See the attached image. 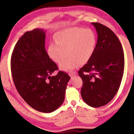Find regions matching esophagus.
<instances>
[{
	"instance_id": "34e87169",
	"label": "esophagus",
	"mask_w": 134,
	"mask_h": 134,
	"mask_svg": "<svg viewBox=\"0 0 134 134\" xmlns=\"http://www.w3.org/2000/svg\"><path fill=\"white\" fill-rule=\"evenodd\" d=\"M69 75L71 77H72L74 75H75V72H69Z\"/></svg>"
}]
</instances>
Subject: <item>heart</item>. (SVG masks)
Masks as SVG:
<instances>
[{"instance_id": "1", "label": "heart", "mask_w": 134, "mask_h": 134, "mask_svg": "<svg viewBox=\"0 0 134 134\" xmlns=\"http://www.w3.org/2000/svg\"><path fill=\"white\" fill-rule=\"evenodd\" d=\"M55 42L48 47V54L56 63H60L66 55L67 56L59 64L61 70L71 71L80 64H84L94 54L97 36L90 28L74 27L56 32Z\"/></svg>"}]
</instances>
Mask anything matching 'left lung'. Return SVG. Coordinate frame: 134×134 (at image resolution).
Listing matches in <instances>:
<instances>
[{"instance_id":"8db88e82","label":"left lung","mask_w":134,"mask_h":134,"mask_svg":"<svg viewBox=\"0 0 134 134\" xmlns=\"http://www.w3.org/2000/svg\"><path fill=\"white\" fill-rule=\"evenodd\" d=\"M98 38L94 54L78 71L83 80L81 96L92 107L107 104L120 88L124 71L122 45L111 30L99 23H92Z\"/></svg>"}]
</instances>
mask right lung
Listing matches in <instances>:
<instances>
[{
  "label": "right lung",
  "mask_w": 134,
  "mask_h": 134,
  "mask_svg": "<svg viewBox=\"0 0 134 134\" xmlns=\"http://www.w3.org/2000/svg\"><path fill=\"white\" fill-rule=\"evenodd\" d=\"M46 34L43 29L26 32L16 43L10 61L16 89L25 102L43 113L55 111L64 100L70 77L59 71L44 47Z\"/></svg>",
  "instance_id": "1"
}]
</instances>
